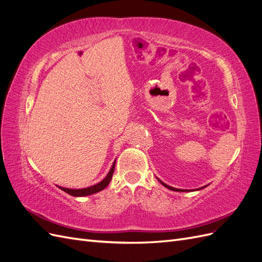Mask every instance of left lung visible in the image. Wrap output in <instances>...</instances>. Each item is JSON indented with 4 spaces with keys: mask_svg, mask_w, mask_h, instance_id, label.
<instances>
[{
    "mask_svg": "<svg viewBox=\"0 0 262 262\" xmlns=\"http://www.w3.org/2000/svg\"><path fill=\"white\" fill-rule=\"evenodd\" d=\"M158 181L161 182V184L164 186V187H166V188H168L169 190H172V191H178V192H184V191H189V190H182V189H177V188H173V187H170V186H168V185H166V184H164L163 181H161L160 179H158ZM207 186H204V187H202V188H205ZM202 188H200V189H202Z\"/></svg>",
    "mask_w": 262,
    "mask_h": 262,
    "instance_id": "obj_1",
    "label": "left lung"
}]
</instances>
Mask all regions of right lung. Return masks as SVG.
Masks as SVG:
<instances>
[{
	"label": "right lung",
	"mask_w": 262,
	"mask_h": 262,
	"mask_svg": "<svg viewBox=\"0 0 262 262\" xmlns=\"http://www.w3.org/2000/svg\"><path fill=\"white\" fill-rule=\"evenodd\" d=\"M115 165H116V162H114L113 166H112V169L109 170L108 175L102 179L100 182H98V184L94 185L92 187H89V188H84V189H69V188H63V187H59L61 190H63V191L73 195V196H85V195H90V194H93V193H96V192H99L101 191V190H104L108 185L110 180H112V177H113V173L115 171Z\"/></svg>",
	"instance_id": "add662e5"
}]
</instances>
